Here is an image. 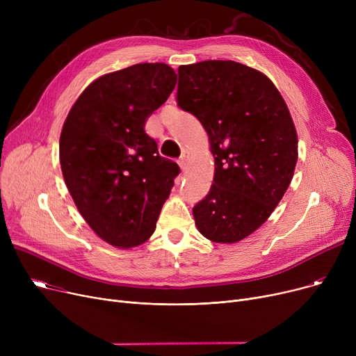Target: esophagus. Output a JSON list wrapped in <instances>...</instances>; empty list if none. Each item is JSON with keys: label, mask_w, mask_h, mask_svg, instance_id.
<instances>
[{"label": "esophagus", "mask_w": 356, "mask_h": 356, "mask_svg": "<svg viewBox=\"0 0 356 356\" xmlns=\"http://www.w3.org/2000/svg\"><path fill=\"white\" fill-rule=\"evenodd\" d=\"M189 152H184L181 153V156H180V159H179V165H180V168H181V172H184L186 170V167H188V160H189Z\"/></svg>", "instance_id": "obj_1"}]
</instances>
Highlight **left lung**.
Here are the masks:
<instances>
[{
	"mask_svg": "<svg viewBox=\"0 0 356 356\" xmlns=\"http://www.w3.org/2000/svg\"><path fill=\"white\" fill-rule=\"evenodd\" d=\"M177 104L208 133L215 175L193 208L197 231L234 244L270 218L291 183L297 131L290 111L263 72L234 60L179 67Z\"/></svg>",
	"mask_w": 356,
	"mask_h": 356,
	"instance_id": "1",
	"label": "left lung"
}]
</instances>
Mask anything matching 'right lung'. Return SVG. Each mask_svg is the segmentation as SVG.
Masks as SVG:
<instances>
[{"label":"right lung","mask_w":356,"mask_h":356,"mask_svg":"<svg viewBox=\"0 0 356 356\" xmlns=\"http://www.w3.org/2000/svg\"><path fill=\"white\" fill-rule=\"evenodd\" d=\"M176 82L165 63L102 74L65 120L59 159L67 191L92 231L112 247L134 248L153 235L180 172L144 131Z\"/></svg>","instance_id":"1"}]
</instances>
